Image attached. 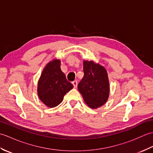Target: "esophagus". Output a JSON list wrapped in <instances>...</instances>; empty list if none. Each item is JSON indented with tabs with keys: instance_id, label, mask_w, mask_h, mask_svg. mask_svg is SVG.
<instances>
[{
	"instance_id": "esophagus-1",
	"label": "esophagus",
	"mask_w": 153,
	"mask_h": 153,
	"mask_svg": "<svg viewBox=\"0 0 153 153\" xmlns=\"http://www.w3.org/2000/svg\"><path fill=\"white\" fill-rule=\"evenodd\" d=\"M72 84L74 85V87H75V88H76L77 86V81H74V82H72Z\"/></svg>"
}]
</instances>
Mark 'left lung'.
Returning a JSON list of instances; mask_svg holds the SVG:
<instances>
[{"label":"left lung","instance_id":"left-lung-1","mask_svg":"<svg viewBox=\"0 0 153 153\" xmlns=\"http://www.w3.org/2000/svg\"><path fill=\"white\" fill-rule=\"evenodd\" d=\"M84 76L78 89L86 104L97 108L105 104L109 96V82L105 68L93 61L83 62Z\"/></svg>","mask_w":153,"mask_h":153}]
</instances>
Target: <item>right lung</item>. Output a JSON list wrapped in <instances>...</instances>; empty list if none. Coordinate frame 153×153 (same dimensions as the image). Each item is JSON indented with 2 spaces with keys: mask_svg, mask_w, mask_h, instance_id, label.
Segmentation results:
<instances>
[{
  "mask_svg": "<svg viewBox=\"0 0 153 153\" xmlns=\"http://www.w3.org/2000/svg\"><path fill=\"white\" fill-rule=\"evenodd\" d=\"M60 70L59 60L51 62L44 68L38 83V95L47 106L53 108L62 101L64 96L73 88Z\"/></svg>",
  "mask_w": 153,
  "mask_h": 153,
  "instance_id": "right-lung-1",
  "label": "right lung"
}]
</instances>
